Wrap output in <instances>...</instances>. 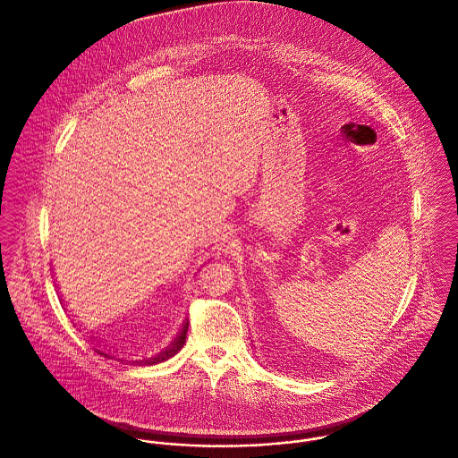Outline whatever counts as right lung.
Listing matches in <instances>:
<instances>
[{"mask_svg": "<svg viewBox=\"0 0 458 458\" xmlns=\"http://www.w3.org/2000/svg\"><path fill=\"white\" fill-rule=\"evenodd\" d=\"M187 331H189V321H185L183 323V327H182V331L178 333V336L174 338V342L167 347V349H164L162 352H158L157 356H153V358H146V360H139V361H133V363H137V365H155V363H162V361H165V360H169V358H173L182 347H183V344L187 342ZM97 352L100 354V356H106V358H109V354H106L104 351H98L97 349ZM123 361V360H122Z\"/></svg>", "mask_w": 458, "mask_h": 458, "instance_id": "obj_1", "label": "right lung"}]
</instances>
